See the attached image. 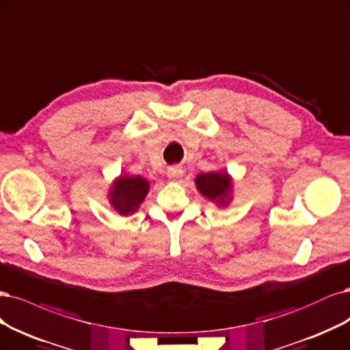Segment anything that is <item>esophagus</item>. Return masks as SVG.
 <instances>
[{
  "mask_svg": "<svg viewBox=\"0 0 350 350\" xmlns=\"http://www.w3.org/2000/svg\"><path fill=\"white\" fill-rule=\"evenodd\" d=\"M183 175H184V171H183V167H179V166H172L167 170V178H170L171 180H178Z\"/></svg>",
  "mask_w": 350,
  "mask_h": 350,
  "instance_id": "34e87169",
  "label": "esophagus"
}]
</instances>
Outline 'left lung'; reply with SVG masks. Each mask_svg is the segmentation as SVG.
Instances as JSON below:
<instances>
[{"label":"left lung","instance_id":"8db88e82","mask_svg":"<svg viewBox=\"0 0 350 350\" xmlns=\"http://www.w3.org/2000/svg\"><path fill=\"white\" fill-rule=\"evenodd\" d=\"M196 188L202 197L214 202L219 208H226L233 201V176L226 170L198 174L194 179Z\"/></svg>","mask_w":350,"mask_h":350}]
</instances>
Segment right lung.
Returning <instances> with one entry per match:
<instances>
[{
	"label": "right lung",
	"mask_w": 350,
	"mask_h": 350,
	"mask_svg": "<svg viewBox=\"0 0 350 350\" xmlns=\"http://www.w3.org/2000/svg\"><path fill=\"white\" fill-rule=\"evenodd\" d=\"M149 189L150 183L146 178L122 172L113 179L107 198L114 211L126 217L135 214L140 208Z\"/></svg>",
	"instance_id": "right-lung-1"
}]
</instances>
